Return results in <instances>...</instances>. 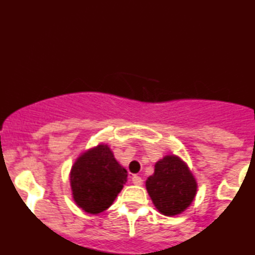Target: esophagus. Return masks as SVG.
<instances>
[{
	"label": "esophagus",
	"mask_w": 255,
	"mask_h": 255,
	"mask_svg": "<svg viewBox=\"0 0 255 255\" xmlns=\"http://www.w3.org/2000/svg\"><path fill=\"white\" fill-rule=\"evenodd\" d=\"M132 183L135 184V186H141V184H143V179H141V177L133 175L132 176Z\"/></svg>",
	"instance_id": "34e87169"
}]
</instances>
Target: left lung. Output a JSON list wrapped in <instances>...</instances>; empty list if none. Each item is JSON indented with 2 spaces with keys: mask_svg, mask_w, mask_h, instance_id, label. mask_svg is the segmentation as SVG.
I'll return each instance as SVG.
<instances>
[{
  "mask_svg": "<svg viewBox=\"0 0 255 255\" xmlns=\"http://www.w3.org/2000/svg\"><path fill=\"white\" fill-rule=\"evenodd\" d=\"M152 204L165 216L183 213L194 200L198 183L183 160L175 154L165 155L155 163V170L145 182Z\"/></svg>",
  "mask_w": 255,
  "mask_h": 255,
  "instance_id": "left-lung-1",
  "label": "left lung"
}]
</instances>
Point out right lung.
<instances>
[{
    "label": "right lung",
    "instance_id": "add662e5",
    "mask_svg": "<svg viewBox=\"0 0 255 255\" xmlns=\"http://www.w3.org/2000/svg\"><path fill=\"white\" fill-rule=\"evenodd\" d=\"M127 176V170L115 159L110 146L100 143L83 151L72 166V198L85 213L100 214L114 204Z\"/></svg>",
    "mask_w": 255,
    "mask_h": 255
}]
</instances>
